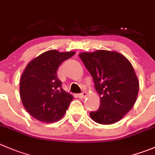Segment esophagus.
<instances>
[{"mask_svg": "<svg viewBox=\"0 0 155 155\" xmlns=\"http://www.w3.org/2000/svg\"><path fill=\"white\" fill-rule=\"evenodd\" d=\"M86 96H87V92H85V91L78 94V97H79V98H84V97H85Z\"/></svg>", "mask_w": 155, "mask_h": 155, "instance_id": "obj_1", "label": "esophagus"}]
</instances>
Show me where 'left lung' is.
Segmentation results:
<instances>
[{
	"mask_svg": "<svg viewBox=\"0 0 155 155\" xmlns=\"http://www.w3.org/2000/svg\"><path fill=\"white\" fill-rule=\"evenodd\" d=\"M94 80L100 107L90 113L94 122L110 125L120 120L137 100L139 82L133 65L117 51L97 50L79 54Z\"/></svg>",
	"mask_w": 155,
	"mask_h": 155,
	"instance_id": "8db88e82",
	"label": "left lung"
}]
</instances>
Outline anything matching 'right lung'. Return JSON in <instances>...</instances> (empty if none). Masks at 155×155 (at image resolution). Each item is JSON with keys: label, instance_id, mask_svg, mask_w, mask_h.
Masks as SVG:
<instances>
[{"label": "right lung", "instance_id": "obj_1", "mask_svg": "<svg viewBox=\"0 0 155 155\" xmlns=\"http://www.w3.org/2000/svg\"><path fill=\"white\" fill-rule=\"evenodd\" d=\"M75 51L50 50L27 64L19 82V94L27 112L41 122L60 120L68 109L73 96L61 88L57 76L59 66L72 58Z\"/></svg>", "mask_w": 155, "mask_h": 155}]
</instances>
